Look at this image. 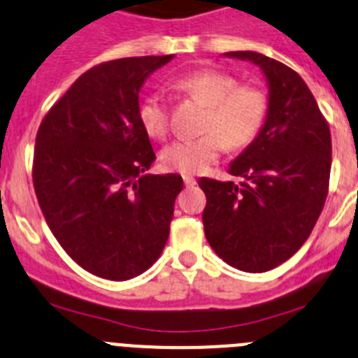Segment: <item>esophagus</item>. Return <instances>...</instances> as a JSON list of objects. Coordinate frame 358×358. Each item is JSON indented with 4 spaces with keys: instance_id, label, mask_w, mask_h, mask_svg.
<instances>
[{
    "instance_id": "1",
    "label": "esophagus",
    "mask_w": 358,
    "mask_h": 358,
    "mask_svg": "<svg viewBox=\"0 0 358 358\" xmlns=\"http://www.w3.org/2000/svg\"><path fill=\"white\" fill-rule=\"evenodd\" d=\"M183 183H185V187H194L196 180L192 176H183Z\"/></svg>"
}]
</instances>
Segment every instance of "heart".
<instances>
[{
    "label": "heart",
    "instance_id": "heart-1",
    "mask_svg": "<svg viewBox=\"0 0 358 358\" xmlns=\"http://www.w3.org/2000/svg\"><path fill=\"white\" fill-rule=\"evenodd\" d=\"M178 94L207 105L201 130L194 139L167 144L160 153L164 169L180 175H199L223 155L227 146L243 150L262 131L269 117V96L264 89L239 83L217 69L192 71L173 82ZM141 127L150 137L162 139L169 130V103L160 92L144 96L137 108Z\"/></svg>",
    "mask_w": 358,
    "mask_h": 358
}]
</instances>
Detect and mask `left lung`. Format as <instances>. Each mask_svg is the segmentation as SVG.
<instances>
[{
    "instance_id": "obj_1",
    "label": "left lung",
    "mask_w": 358,
    "mask_h": 358,
    "mask_svg": "<svg viewBox=\"0 0 358 358\" xmlns=\"http://www.w3.org/2000/svg\"><path fill=\"white\" fill-rule=\"evenodd\" d=\"M228 57L260 66L269 85L262 131L230 164L241 183L199 180L207 196L205 237L231 267L264 273L291 259L308 239L324 207L331 167L327 119L303 78L255 51Z\"/></svg>"
}]
</instances>
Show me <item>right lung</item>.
Listing matches in <instances>:
<instances>
[{"instance_id": "right-lung-1", "label": "right lung", "mask_w": 358, "mask_h": 358, "mask_svg": "<svg viewBox=\"0 0 358 358\" xmlns=\"http://www.w3.org/2000/svg\"><path fill=\"white\" fill-rule=\"evenodd\" d=\"M173 55L110 60L85 71L38 127L34 187L55 239L85 271L130 280L169 237L180 175H144L155 160L137 117L139 91Z\"/></svg>"}]
</instances>
